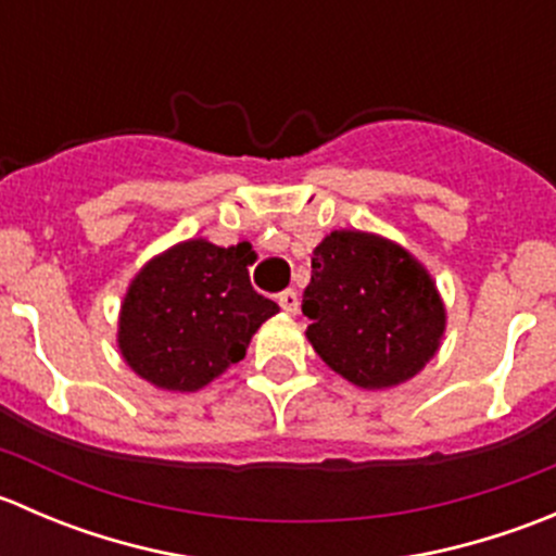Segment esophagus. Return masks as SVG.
<instances>
[{"label": "esophagus", "instance_id": "esophagus-1", "mask_svg": "<svg viewBox=\"0 0 556 556\" xmlns=\"http://www.w3.org/2000/svg\"><path fill=\"white\" fill-rule=\"evenodd\" d=\"M277 301L288 314H299L301 301H299V293H295V290H285V293H279Z\"/></svg>", "mask_w": 556, "mask_h": 556}]
</instances>
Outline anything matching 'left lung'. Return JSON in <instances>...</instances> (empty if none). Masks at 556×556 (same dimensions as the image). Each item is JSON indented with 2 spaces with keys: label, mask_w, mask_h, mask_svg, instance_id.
<instances>
[{
  "label": "left lung",
  "mask_w": 556,
  "mask_h": 556,
  "mask_svg": "<svg viewBox=\"0 0 556 556\" xmlns=\"http://www.w3.org/2000/svg\"><path fill=\"white\" fill-rule=\"evenodd\" d=\"M301 309L312 319L314 352L366 390L422 371L446 328L444 301L422 263L363 231H333L314 247Z\"/></svg>",
  "instance_id": "8db88e82"
}]
</instances>
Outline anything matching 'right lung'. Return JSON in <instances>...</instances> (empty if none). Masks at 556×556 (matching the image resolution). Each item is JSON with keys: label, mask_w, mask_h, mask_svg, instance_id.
I'll use <instances>...</instances> for the list:
<instances>
[{"label": "right lung", "mask_w": 556, "mask_h": 556, "mask_svg": "<svg viewBox=\"0 0 556 556\" xmlns=\"http://www.w3.org/2000/svg\"><path fill=\"white\" fill-rule=\"evenodd\" d=\"M250 244L190 239L153 257L121 306L117 346L161 390L195 392L244 357L252 333L279 312L250 285Z\"/></svg>", "instance_id": "add662e5"}]
</instances>
